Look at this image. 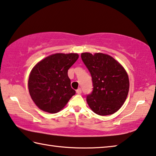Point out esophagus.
<instances>
[{
    "instance_id": "esophagus-1",
    "label": "esophagus",
    "mask_w": 156,
    "mask_h": 156,
    "mask_svg": "<svg viewBox=\"0 0 156 156\" xmlns=\"http://www.w3.org/2000/svg\"><path fill=\"white\" fill-rule=\"evenodd\" d=\"M76 93H77L78 94H81V92H82V90H81V89L80 88H78L77 90H76Z\"/></svg>"
}]
</instances>
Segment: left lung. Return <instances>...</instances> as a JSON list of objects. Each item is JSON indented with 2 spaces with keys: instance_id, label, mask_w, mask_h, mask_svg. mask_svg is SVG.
<instances>
[{
  "instance_id": "left-lung-1",
  "label": "left lung",
  "mask_w": 156,
  "mask_h": 156,
  "mask_svg": "<svg viewBox=\"0 0 156 156\" xmlns=\"http://www.w3.org/2000/svg\"><path fill=\"white\" fill-rule=\"evenodd\" d=\"M81 59L90 73L93 90L86 101L95 114L110 115L118 111L127 97L129 81L124 68L112 57L83 53Z\"/></svg>"
}]
</instances>
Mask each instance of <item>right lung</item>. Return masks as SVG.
Wrapping results in <instances>:
<instances>
[{
  "mask_svg": "<svg viewBox=\"0 0 156 156\" xmlns=\"http://www.w3.org/2000/svg\"><path fill=\"white\" fill-rule=\"evenodd\" d=\"M78 58L76 53H56L46 57L33 68L28 81L29 91L40 110L58 112L75 94L68 70Z\"/></svg>",
  "mask_w": 156,
  "mask_h": 156,
  "instance_id": "1",
  "label": "right lung"
}]
</instances>
